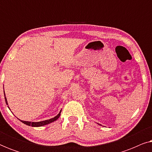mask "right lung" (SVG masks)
<instances>
[{
  "instance_id": "right-lung-1",
  "label": "right lung",
  "mask_w": 152,
  "mask_h": 152,
  "mask_svg": "<svg viewBox=\"0 0 152 152\" xmlns=\"http://www.w3.org/2000/svg\"><path fill=\"white\" fill-rule=\"evenodd\" d=\"M4 95H5V99L6 104L8 105L7 98H6V97H5V91H4ZM7 107L10 109L9 107ZM61 111H60L59 113H58V115H56L55 117H54V118H51V119H49V120H43V121H40V122H30V121H24V120H20V119H18V120H19L20 122H22L23 123L26 124H27V125H28V126H34V127H38V126H42L46 125V124H48L50 123H52V122H53L54 121H56V120H57L58 118H59L60 114H61Z\"/></svg>"
}]
</instances>
